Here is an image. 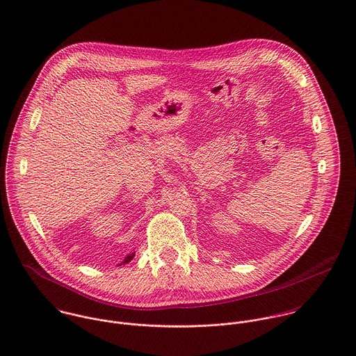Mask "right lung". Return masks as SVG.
<instances>
[{"label":"right lung","mask_w":356,"mask_h":356,"mask_svg":"<svg viewBox=\"0 0 356 356\" xmlns=\"http://www.w3.org/2000/svg\"><path fill=\"white\" fill-rule=\"evenodd\" d=\"M133 256H134V254H129V256L124 259V261H123V263H129V261L133 259Z\"/></svg>","instance_id":"add662e5"}]
</instances>
